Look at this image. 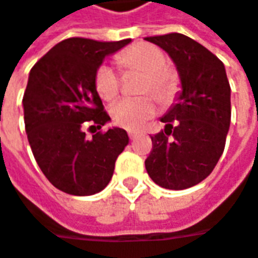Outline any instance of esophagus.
Here are the masks:
<instances>
[{
  "label": "esophagus",
  "instance_id": "obj_1",
  "mask_svg": "<svg viewBox=\"0 0 258 258\" xmlns=\"http://www.w3.org/2000/svg\"><path fill=\"white\" fill-rule=\"evenodd\" d=\"M137 134H139L137 131H128V137L131 139V140H134V139L137 137Z\"/></svg>",
  "mask_w": 258,
  "mask_h": 258
}]
</instances>
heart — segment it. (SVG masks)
Wrapping results in <instances>:
<instances>
[{"label":"heart","instance_id":"1","mask_svg":"<svg viewBox=\"0 0 258 258\" xmlns=\"http://www.w3.org/2000/svg\"><path fill=\"white\" fill-rule=\"evenodd\" d=\"M118 62L124 69H139L146 71L144 92H155L160 99H168L176 86V76L165 66L166 56L159 46L152 43H134L118 55ZM95 87L103 100H112L121 90L118 73L111 66H99L95 74ZM158 105L152 95L140 98H124L111 108V116L116 125L127 130H137L156 114Z\"/></svg>","mask_w":258,"mask_h":258}]
</instances>
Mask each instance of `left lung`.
I'll use <instances>...</instances> for the list:
<instances>
[{
    "instance_id": "left-lung-1",
    "label": "left lung",
    "mask_w": 258,
    "mask_h": 258,
    "mask_svg": "<svg viewBox=\"0 0 258 258\" xmlns=\"http://www.w3.org/2000/svg\"><path fill=\"white\" fill-rule=\"evenodd\" d=\"M172 58L181 80L176 103L160 118L144 162L160 187L185 189L212 174L223 153L231 124V86L225 66L203 45L181 33L149 36Z\"/></svg>"
}]
</instances>
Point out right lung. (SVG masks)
Instances as JSON below:
<instances>
[{
	"mask_svg": "<svg viewBox=\"0 0 258 258\" xmlns=\"http://www.w3.org/2000/svg\"><path fill=\"white\" fill-rule=\"evenodd\" d=\"M131 39L98 42L70 38L56 43L33 66L23 96L24 127L40 171L53 187L71 196H92L105 188L115 160L128 144L127 131L112 127L87 139L111 121L95 87L105 56Z\"/></svg>",
	"mask_w": 258,
	"mask_h": 258,
	"instance_id": "right-lung-1",
	"label": "right lung"
}]
</instances>
